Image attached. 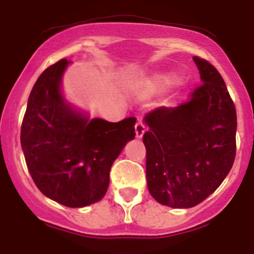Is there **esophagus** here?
I'll list each match as a JSON object with an SVG mask.
<instances>
[{"label":"esophagus","mask_w":254,"mask_h":254,"mask_svg":"<svg viewBox=\"0 0 254 254\" xmlns=\"http://www.w3.org/2000/svg\"><path fill=\"white\" fill-rule=\"evenodd\" d=\"M144 131H146V127H144V124L142 123V121H137V124H135V137L142 138L143 137Z\"/></svg>","instance_id":"1"}]
</instances>
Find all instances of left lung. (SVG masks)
I'll list each match as a JSON object with an SVG mask.
<instances>
[{"instance_id": "left-lung-1", "label": "left lung", "mask_w": 254, "mask_h": 254, "mask_svg": "<svg viewBox=\"0 0 254 254\" xmlns=\"http://www.w3.org/2000/svg\"><path fill=\"white\" fill-rule=\"evenodd\" d=\"M201 84L177 107L144 116L148 131L146 177L160 204L191 208L223 182L236 155V110L222 76L208 61L193 57Z\"/></svg>"}]
</instances>
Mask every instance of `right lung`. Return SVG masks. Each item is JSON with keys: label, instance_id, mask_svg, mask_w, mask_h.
I'll list each match as a JSON object with an SVG mask.
<instances>
[{"label": "right lung", "instance_id": "obj_1", "mask_svg": "<svg viewBox=\"0 0 254 254\" xmlns=\"http://www.w3.org/2000/svg\"><path fill=\"white\" fill-rule=\"evenodd\" d=\"M67 59L40 74L23 117L20 143L27 168L45 196L69 208L90 205L103 197L110 170L127 140L135 137V117L119 123L87 120L61 94Z\"/></svg>", "mask_w": 254, "mask_h": 254}]
</instances>
